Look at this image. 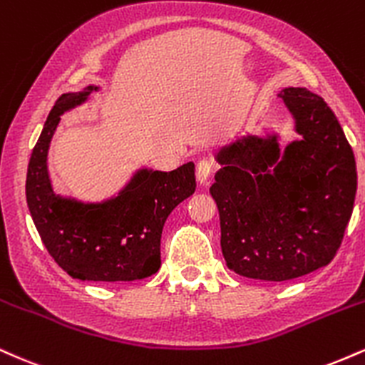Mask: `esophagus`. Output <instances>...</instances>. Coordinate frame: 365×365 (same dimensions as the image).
<instances>
[{"mask_svg": "<svg viewBox=\"0 0 365 365\" xmlns=\"http://www.w3.org/2000/svg\"><path fill=\"white\" fill-rule=\"evenodd\" d=\"M213 174L212 162L207 160V158H201V160L196 164V179H198L200 184H207L210 175Z\"/></svg>", "mask_w": 365, "mask_h": 365, "instance_id": "esophagus-1", "label": "esophagus"}]
</instances>
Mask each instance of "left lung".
<instances>
[{
  "mask_svg": "<svg viewBox=\"0 0 365 365\" xmlns=\"http://www.w3.org/2000/svg\"><path fill=\"white\" fill-rule=\"evenodd\" d=\"M299 138L239 136L215 152L210 187L229 269L285 282L335 258L352 217L357 169L352 147L327 102L307 88L280 90Z\"/></svg>",
  "mask_w": 365,
  "mask_h": 365,
  "instance_id": "1",
  "label": "left lung"
}]
</instances>
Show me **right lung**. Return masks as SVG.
<instances>
[{
	"mask_svg": "<svg viewBox=\"0 0 365 365\" xmlns=\"http://www.w3.org/2000/svg\"><path fill=\"white\" fill-rule=\"evenodd\" d=\"M93 90L98 87L63 93L47 115L29 162V212L46 250L70 277L141 280L160 268L162 229L170 212L195 192V164L170 173L141 167L118 195L97 203L56 195L47 165L51 140L61 115L87 102Z\"/></svg>",
	"mask_w": 365,
	"mask_h": 365,
	"instance_id": "1",
	"label": "right lung"
}]
</instances>
